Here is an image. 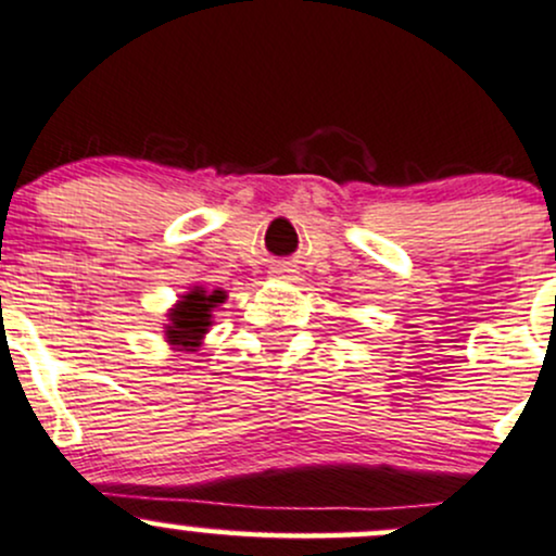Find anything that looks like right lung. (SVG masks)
<instances>
[{"instance_id":"right-lung-1","label":"right lung","mask_w":556,"mask_h":556,"mask_svg":"<svg viewBox=\"0 0 556 556\" xmlns=\"http://www.w3.org/2000/svg\"><path fill=\"white\" fill-rule=\"evenodd\" d=\"M225 302V291H212L206 294L204 289H193L190 294L177 302V307L169 313L172 324L166 326V339L180 348H199L201 337L212 326V307Z\"/></svg>"}]
</instances>
